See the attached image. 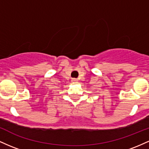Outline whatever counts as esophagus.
<instances>
[{"label": "esophagus", "instance_id": "esophagus-1", "mask_svg": "<svg viewBox=\"0 0 149 149\" xmlns=\"http://www.w3.org/2000/svg\"><path fill=\"white\" fill-rule=\"evenodd\" d=\"M71 81H72L73 83H76V82L78 81V79H76V78H72Z\"/></svg>", "mask_w": 149, "mask_h": 149}]
</instances>
